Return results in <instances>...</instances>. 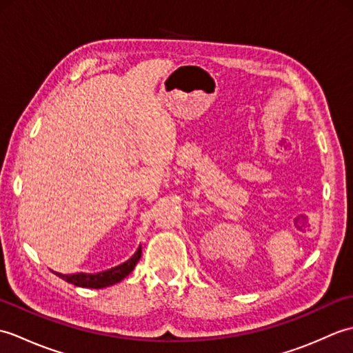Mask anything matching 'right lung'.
Listing matches in <instances>:
<instances>
[{"instance_id":"right-lung-1","label":"right lung","mask_w":353,"mask_h":353,"mask_svg":"<svg viewBox=\"0 0 353 353\" xmlns=\"http://www.w3.org/2000/svg\"><path fill=\"white\" fill-rule=\"evenodd\" d=\"M141 245L139 249L134 252L133 256L119 264L114 268H109L106 272H100L95 274H89V273H76V274H62V273H56L59 277H62L63 281H66L68 283L76 285V287H83V288H106L110 287V285L121 282L125 276H129L134 265L138 264V261L141 258Z\"/></svg>"}]
</instances>
